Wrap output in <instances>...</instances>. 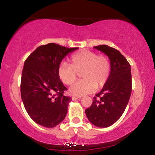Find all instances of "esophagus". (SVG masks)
I'll return each instance as SVG.
<instances>
[{
	"label": "esophagus",
	"mask_w": 155,
	"mask_h": 155,
	"mask_svg": "<svg viewBox=\"0 0 155 155\" xmlns=\"http://www.w3.org/2000/svg\"><path fill=\"white\" fill-rule=\"evenodd\" d=\"M80 98H81V96H76V95H72V99L73 100H77V99H80Z\"/></svg>",
	"instance_id": "34e87169"
}]
</instances>
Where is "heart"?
<instances>
[{
    "instance_id": "b5f03b06",
    "label": "heart",
    "mask_w": 155,
    "mask_h": 155,
    "mask_svg": "<svg viewBox=\"0 0 155 155\" xmlns=\"http://www.w3.org/2000/svg\"><path fill=\"white\" fill-rule=\"evenodd\" d=\"M111 64L105 55H97L91 50H81L70 58V64L62 62L58 67V75L64 84L70 86L75 82L81 73L83 80L70 88L72 94L82 96L96 91L102 87L110 75Z\"/></svg>"
}]
</instances>
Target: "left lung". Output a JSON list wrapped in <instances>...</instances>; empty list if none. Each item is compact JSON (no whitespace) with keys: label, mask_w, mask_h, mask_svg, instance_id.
<instances>
[{"label":"left lung","mask_w":155,"mask_h":155,"mask_svg":"<svg viewBox=\"0 0 155 155\" xmlns=\"http://www.w3.org/2000/svg\"><path fill=\"white\" fill-rule=\"evenodd\" d=\"M94 48L108 56L111 72L107 82L85 111L91 124L98 127H107L119 120L129 102L132 91L131 67L124 55L115 48L105 45Z\"/></svg>","instance_id":"obj_1"}]
</instances>
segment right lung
<instances>
[{"label":"right lung","mask_w":155,"mask_h":155,"mask_svg":"<svg viewBox=\"0 0 155 155\" xmlns=\"http://www.w3.org/2000/svg\"><path fill=\"white\" fill-rule=\"evenodd\" d=\"M78 48H68L55 43L41 45L24 63L20 91L28 114L45 127H54L67 114L69 97L67 88L58 78V67L62 59Z\"/></svg>","instance_id":"obj_1"}]
</instances>
